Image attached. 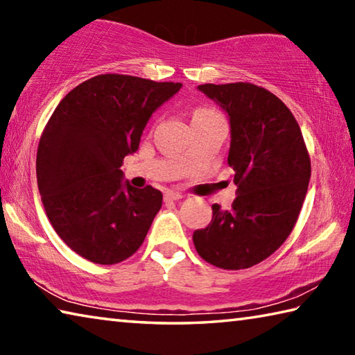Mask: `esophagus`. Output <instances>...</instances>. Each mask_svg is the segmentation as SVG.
I'll use <instances>...</instances> for the list:
<instances>
[{"label":"esophagus","instance_id":"esophagus-1","mask_svg":"<svg viewBox=\"0 0 355 355\" xmlns=\"http://www.w3.org/2000/svg\"><path fill=\"white\" fill-rule=\"evenodd\" d=\"M164 199H166L167 202H173V200L183 199V196L180 194V192H175V191H167L166 194H164Z\"/></svg>","mask_w":355,"mask_h":355}]
</instances>
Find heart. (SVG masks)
Instances as JSON below:
<instances>
[{
  "mask_svg": "<svg viewBox=\"0 0 355 355\" xmlns=\"http://www.w3.org/2000/svg\"><path fill=\"white\" fill-rule=\"evenodd\" d=\"M200 116H219V112H216L214 110H209V107H202V110H197L194 112V117H200Z\"/></svg>",
  "mask_w": 355,
  "mask_h": 355,
  "instance_id": "1",
  "label": "heart"
}]
</instances>
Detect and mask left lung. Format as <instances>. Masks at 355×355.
Here are the masks:
<instances>
[{"label":"left lung","instance_id":"obj_1","mask_svg":"<svg viewBox=\"0 0 355 355\" xmlns=\"http://www.w3.org/2000/svg\"><path fill=\"white\" fill-rule=\"evenodd\" d=\"M230 120L228 166L236 199L213 205L209 225L192 235L203 260L245 269L272 255L296 225L310 182V156L299 123L284 101L250 83L202 84Z\"/></svg>","mask_w":355,"mask_h":355}]
</instances>
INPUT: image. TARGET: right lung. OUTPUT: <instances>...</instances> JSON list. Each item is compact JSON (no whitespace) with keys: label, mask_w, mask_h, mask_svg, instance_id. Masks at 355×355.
Here are the masks:
<instances>
[{"label":"right lung","mask_w":355,"mask_h":355,"mask_svg":"<svg viewBox=\"0 0 355 355\" xmlns=\"http://www.w3.org/2000/svg\"><path fill=\"white\" fill-rule=\"evenodd\" d=\"M182 83L106 73L70 91L40 136L35 172L45 213L69 248L97 264L141 248L161 191L122 182L123 158L139 148L148 119Z\"/></svg>","instance_id":"obj_1"}]
</instances>
